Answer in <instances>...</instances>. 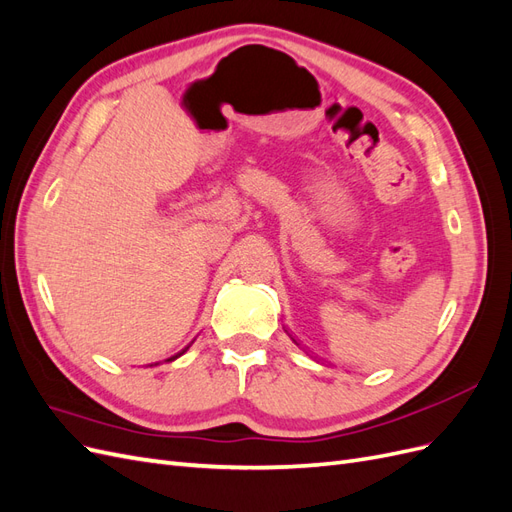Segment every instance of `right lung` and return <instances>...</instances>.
I'll use <instances>...</instances> for the list:
<instances>
[{
  "label": "right lung",
  "mask_w": 512,
  "mask_h": 512,
  "mask_svg": "<svg viewBox=\"0 0 512 512\" xmlns=\"http://www.w3.org/2000/svg\"><path fill=\"white\" fill-rule=\"evenodd\" d=\"M188 348H190V346H188ZM188 348H185V350H188ZM185 350H181V352H179V354H175V356H170V359H168V361H175V359H177V356H181V354H183Z\"/></svg>",
  "instance_id": "right-lung-1"
}]
</instances>
